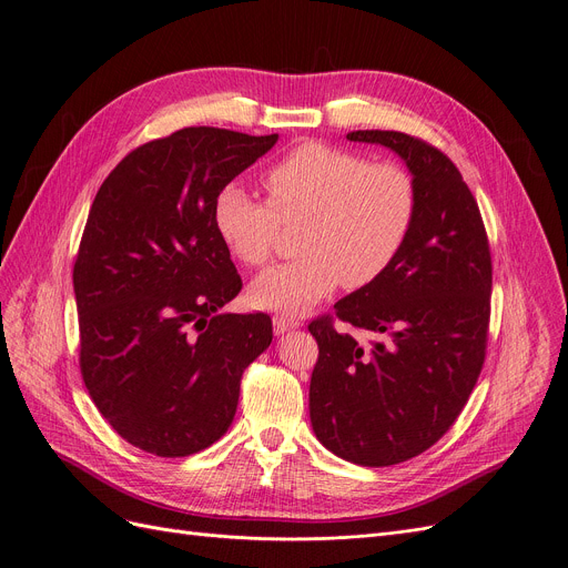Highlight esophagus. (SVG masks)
Wrapping results in <instances>:
<instances>
[{
    "instance_id": "esophagus-1",
    "label": "esophagus",
    "mask_w": 568,
    "mask_h": 568,
    "mask_svg": "<svg viewBox=\"0 0 568 568\" xmlns=\"http://www.w3.org/2000/svg\"><path fill=\"white\" fill-rule=\"evenodd\" d=\"M273 325H275V332H277V335H284V332L300 327V321H295V318H286V316H275V318H273Z\"/></svg>"
}]
</instances>
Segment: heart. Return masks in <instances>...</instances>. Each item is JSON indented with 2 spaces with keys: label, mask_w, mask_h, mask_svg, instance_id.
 Returning <instances> with one entry per match:
<instances>
[{
  "label": "heart",
  "mask_w": 568,
  "mask_h": 568,
  "mask_svg": "<svg viewBox=\"0 0 568 568\" xmlns=\"http://www.w3.org/2000/svg\"><path fill=\"white\" fill-rule=\"evenodd\" d=\"M268 204L239 183L213 199V226L243 265L273 256L280 224L303 222V258L275 265L250 286L258 310L300 316L339 284L362 288L381 280L402 254L417 215V187L402 164L369 162L323 142L291 149L263 174Z\"/></svg>",
  "instance_id": "heart-1"
}]
</instances>
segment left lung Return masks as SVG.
I'll return each mask as SVG.
<instances>
[{"mask_svg":"<svg viewBox=\"0 0 568 568\" xmlns=\"http://www.w3.org/2000/svg\"><path fill=\"white\" fill-rule=\"evenodd\" d=\"M346 140L404 160L417 215L389 271L335 305L339 321L381 339L364 348L329 318L310 323L318 342L310 417L325 449L385 468L436 445L468 404L486 355L493 268L479 206L445 153L396 130Z\"/></svg>","mask_w":568,"mask_h":568,"instance_id":"8db88e82","label":"left lung"}]
</instances>
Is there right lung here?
<instances>
[{
	"label": "right lung",
	"mask_w": 568,
	"mask_h": 568,
	"mask_svg": "<svg viewBox=\"0 0 568 568\" xmlns=\"http://www.w3.org/2000/svg\"><path fill=\"white\" fill-rule=\"evenodd\" d=\"M280 135L183 128L128 153L100 185L73 268L84 385L123 440L179 458L217 443L268 314L220 312L243 282L213 199Z\"/></svg>",
	"instance_id": "add662e5"
}]
</instances>
